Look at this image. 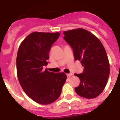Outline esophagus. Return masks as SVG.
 Wrapping results in <instances>:
<instances>
[{
	"label": "esophagus",
	"instance_id": "1",
	"mask_svg": "<svg viewBox=\"0 0 120 120\" xmlns=\"http://www.w3.org/2000/svg\"><path fill=\"white\" fill-rule=\"evenodd\" d=\"M72 75H73V74H72V73H68V74H67V77H71Z\"/></svg>",
	"mask_w": 120,
	"mask_h": 120
}]
</instances>
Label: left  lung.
<instances>
[{"instance_id": "8db88e82", "label": "left lung", "mask_w": 120, "mask_h": 120, "mask_svg": "<svg viewBox=\"0 0 120 120\" xmlns=\"http://www.w3.org/2000/svg\"><path fill=\"white\" fill-rule=\"evenodd\" d=\"M63 34L64 39L73 49L75 59L80 61L84 67L82 73L75 75L80 80L75 91L84 98H96L105 89L109 76V62L103 45L96 36L83 29Z\"/></svg>"}]
</instances>
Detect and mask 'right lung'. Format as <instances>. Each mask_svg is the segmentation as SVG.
<instances>
[{
    "mask_svg": "<svg viewBox=\"0 0 120 120\" xmlns=\"http://www.w3.org/2000/svg\"><path fill=\"white\" fill-rule=\"evenodd\" d=\"M60 36L59 32H35L21 43L17 56V73L21 86L34 101L48 105L61 95L67 78L63 72L53 73L45 69L52 45Z\"/></svg>",
    "mask_w": 120,
    "mask_h": 120,
    "instance_id": "1",
    "label": "right lung"
}]
</instances>
